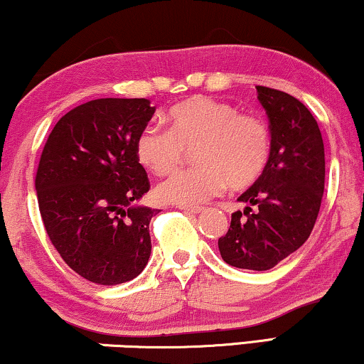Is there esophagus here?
I'll use <instances>...</instances> for the list:
<instances>
[{"label": "esophagus", "mask_w": 364, "mask_h": 364, "mask_svg": "<svg viewBox=\"0 0 364 364\" xmlns=\"http://www.w3.org/2000/svg\"><path fill=\"white\" fill-rule=\"evenodd\" d=\"M178 210H182L183 213H192V215H197V213L203 212L202 207H178Z\"/></svg>", "instance_id": "34e87169"}]
</instances>
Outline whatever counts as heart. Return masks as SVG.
<instances>
[{"label":"heart","instance_id":"b5f03b06","mask_svg":"<svg viewBox=\"0 0 364 364\" xmlns=\"http://www.w3.org/2000/svg\"><path fill=\"white\" fill-rule=\"evenodd\" d=\"M167 129L147 124L136 141L141 166L154 176H169L193 150L191 171L167 178L157 187L162 202L197 207L226 187L243 191L266 171L271 133L261 118L238 113L233 105L210 97H192L166 113Z\"/></svg>","mask_w":364,"mask_h":364}]
</instances>
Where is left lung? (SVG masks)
Listing matches in <instances>:
<instances>
[{
    "label": "left lung",
    "mask_w": 364,
    "mask_h": 364,
    "mask_svg": "<svg viewBox=\"0 0 364 364\" xmlns=\"http://www.w3.org/2000/svg\"><path fill=\"white\" fill-rule=\"evenodd\" d=\"M271 133L262 176L238 197L246 207L231 215L218 240L226 264L267 271L297 251L312 233L325 186V149L318 124L289 93L256 87Z\"/></svg>",
    "instance_id": "8db88e82"
}]
</instances>
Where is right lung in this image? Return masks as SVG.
<instances>
[{
  "label": "right lung",
  "mask_w": 364,
  "mask_h": 364,
  "mask_svg": "<svg viewBox=\"0 0 364 364\" xmlns=\"http://www.w3.org/2000/svg\"><path fill=\"white\" fill-rule=\"evenodd\" d=\"M156 107L146 98L92 100L64 114L42 151L36 192L52 245L87 281L114 286L151 256L149 191L136 141Z\"/></svg>",
  "instance_id": "right-lung-1"
}]
</instances>
